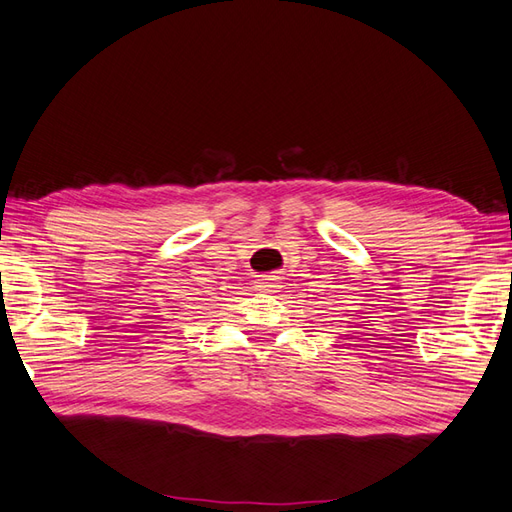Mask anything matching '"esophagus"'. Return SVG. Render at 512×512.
Wrapping results in <instances>:
<instances>
[{
    "instance_id": "obj_1",
    "label": "esophagus",
    "mask_w": 512,
    "mask_h": 512,
    "mask_svg": "<svg viewBox=\"0 0 512 512\" xmlns=\"http://www.w3.org/2000/svg\"><path fill=\"white\" fill-rule=\"evenodd\" d=\"M255 283H257V288H261V290H272V288H277V285H275V279H272V277H259Z\"/></svg>"
}]
</instances>
